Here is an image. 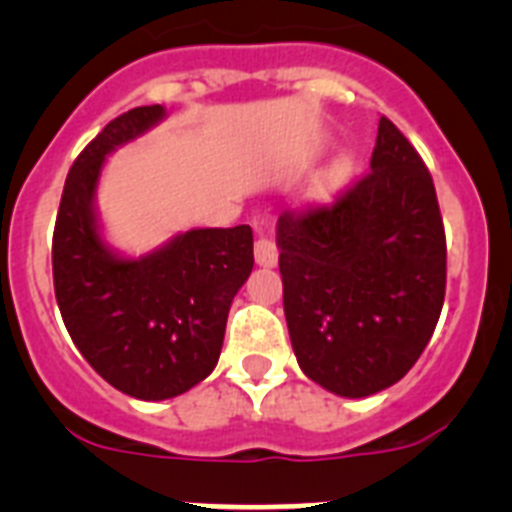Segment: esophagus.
<instances>
[{
	"instance_id": "obj_1",
	"label": "esophagus",
	"mask_w": 512,
	"mask_h": 512,
	"mask_svg": "<svg viewBox=\"0 0 512 512\" xmlns=\"http://www.w3.org/2000/svg\"><path fill=\"white\" fill-rule=\"evenodd\" d=\"M253 253H256V264L259 266H277L279 248H277V243L271 241L269 235H259V238H256Z\"/></svg>"
}]
</instances>
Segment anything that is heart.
Segmentation results:
<instances>
[{"mask_svg":"<svg viewBox=\"0 0 512 512\" xmlns=\"http://www.w3.org/2000/svg\"><path fill=\"white\" fill-rule=\"evenodd\" d=\"M348 174H351V158H348V156L336 158V161L328 166V171L320 176V187H325V189L338 187V184L346 182Z\"/></svg>","mask_w":512,"mask_h":512,"instance_id":"obj_1","label":"heart"}]
</instances>
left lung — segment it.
I'll list each match as a JSON object with an SVG mask.
<instances>
[{
    "label": "left lung",
    "instance_id": "obj_1",
    "mask_svg": "<svg viewBox=\"0 0 512 512\" xmlns=\"http://www.w3.org/2000/svg\"><path fill=\"white\" fill-rule=\"evenodd\" d=\"M277 246L302 372L354 400L400 382L446 295L436 187L410 140L379 117L372 171L330 205L284 210Z\"/></svg>",
    "mask_w": 512,
    "mask_h": 512
}]
</instances>
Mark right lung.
<instances>
[{
  "instance_id": "obj_1",
  "label": "right lung",
  "mask_w": 512,
  "mask_h": 512,
  "mask_svg": "<svg viewBox=\"0 0 512 512\" xmlns=\"http://www.w3.org/2000/svg\"><path fill=\"white\" fill-rule=\"evenodd\" d=\"M164 117L161 104L135 107L81 151L53 230V287L71 341L104 382L151 402L210 377L230 302L253 269L248 225L187 230L138 259L102 238L94 200L104 161Z\"/></svg>"
}]
</instances>
